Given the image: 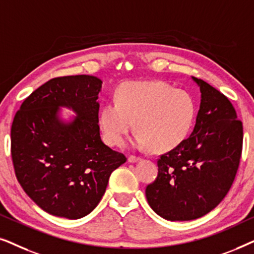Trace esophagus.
Masks as SVG:
<instances>
[{"mask_svg":"<svg viewBox=\"0 0 254 254\" xmlns=\"http://www.w3.org/2000/svg\"><path fill=\"white\" fill-rule=\"evenodd\" d=\"M140 157H137V156H134V155H130L129 157H128V162L129 163H136V162H138L140 161Z\"/></svg>","mask_w":254,"mask_h":254,"instance_id":"obj_1","label":"esophagus"}]
</instances>
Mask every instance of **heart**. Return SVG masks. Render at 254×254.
Instances as JSON below:
<instances>
[{
    "label": "heart",
    "instance_id": "b5f03b06",
    "mask_svg": "<svg viewBox=\"0 0 254 254\" xmlns=\"http://www.w3.org/2000/svg\"><path fill=\"white\" fill-rule=\"evenodd\" d=\"M195 114V103L186 91L162 81L129 82L119 89L117 102L103 106L99 125L106 143L121 145L135 123V147L164 152L186 140Z\"/></svg>",
    "mask_w": 254,
    "mask_h": 254
}]
</instances>
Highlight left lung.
<instances>
[{"instance_id":"obj_1","label":"left lung","mask_w":254,"mask_h":254,"mask_svg":"<svg viewBox=\"0 0 254 254\" xmlns=\"http://www.w3.org/2000/svg\"><path fill=\"white\" fill-rule=\"evenodd\" d=\"M192 134L158 158L145 189L149 206L169 221H190L213 210L230 190L243 148V124L227 97L202 79Z\"/></svg>"}]
</instances>
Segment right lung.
Returning <instances> with one entry per match:
<instances>
[{"mask_svg":"<svg viewBox=\"0 0 254 254\" xmlns=\"http://www.w3.org/2000/svg\"><path fill=\"white\" fill-rule=\"evenodd\" d=\"M95 76L55 77L24 100L11 126V157L24 192L46 213L77 220L102 200L110 176L127 161L100 138ZM60 107L78 114L70 123Z\"/></svg>","mask_w":254,"mask_h":254,"instance_id":"obj_1","label":"right lung"}]
</instances>
